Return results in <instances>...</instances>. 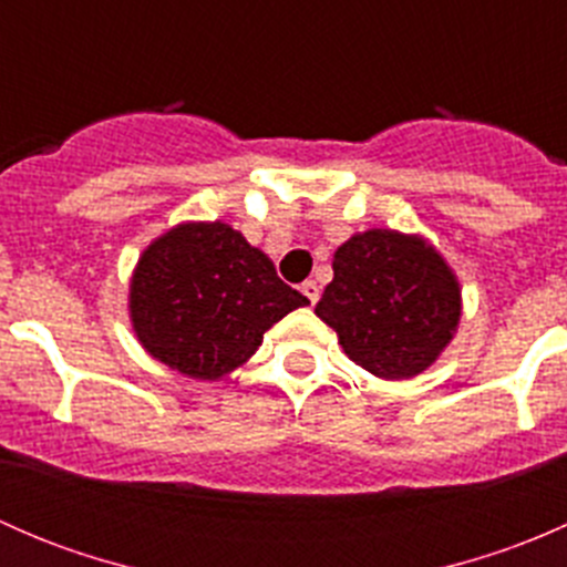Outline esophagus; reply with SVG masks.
Here are the masks:
<instances>
[{
	"instance_id": "obj_1",
	"label": "esophagus",
	"mask_w": 567,
	"mask_h": 567,
	"mask_svg": "<svg viewBox=\"0 0 567 567\" xmlns=\"http://www.w3.org/2000/svg\"><path fill=\"white\" fill-rule=\"evenodd\" d=\"M301 293L307 296V301H310V305H318V299H320V288L316 282H312V279H307L305 285H301Z\"/></svg>"
}]
</instances>
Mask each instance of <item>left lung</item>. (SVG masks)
I'll return each mask as SVG.
<instances>
[{"mask_svg":"<svg viewBox=\"0 0 567 567\" xmlns=\"http://www.w3.org/2000/svg\"><path fill=\"white\" fill-rule=\"evenodd\" d=\"M316 312L348 357L379 379H411L436 362L461 318V290L416 236L368 230L334 251Z\"/></svg>","mask_w":567,"mask_h":567,"instance_id":"obj_1","label":"left lung"}]
</instances>
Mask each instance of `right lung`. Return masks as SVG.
<instances>
[{
    "instance_id": "obj_1",
    "label": "right lung",
    "mask_w": 567,
    "mask_h": 567,
    "mask_svg": "<svg viewBox=\"0 0 567 567\" xmlns=\"http://www.w3.org/2000/svg\"><path fill=\"white\" fill-rule=\"evenodd\" d=\"M310 301L233 227L181 225L153 241L131 279V318L151 357L188 379H221L266 329Z\"/></svg>"
}]
</instances>
